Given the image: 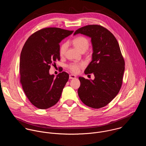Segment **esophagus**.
I'll list each match as a JSON object with an SVG mask.
<instances>
[{
  "label": "esophagus",
  "instance_id": "esophagus-1",
  "mask_svg": "<svg viewBox=\"0 0 146 146\" xmlns=\"http://www.w3.org/2000/svg\"><path fill=\"white\" fill-rule=\"evenodd\" d=\"M69 78L70 79H75V78H76V76L75 75H72V74H71V75H70V76H69Z\"/></svg>",
  "mask_w": 146,
  "mask_h": 146
}]
</instances>
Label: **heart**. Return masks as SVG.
<instances>
[{
	"mask_svg": "<svg viewBox=\"0 0 146 146\" xmlns=\"http://www.w3.org/2000/svg\"><path fill=\"white\" fill-rule=\"evenodd\" d=\"M72 44L75 46V48H76L81 52L86 51L89 45V42L88 40L84 36H78L74 39L72 40ZM67 47V44L66 42L63 43L61 45L60 49V56H62L64 55L66 50ZM84 66V63H73L69 64L68 67L71 72L75 74H77L80 71V69L82 67H83Z\"/></svg>",
	"mask_w": 146,
	"mask_h": 146,
	"instance_id": "obj_1",
	"label": "heart"
}]
</instances>
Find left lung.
<instances>
[{"label": "left lung", "instance_id": "1", "mask_svg": "<svg viewBox=\"0 0 146 146\" xmlns=\"http://www.w3.org/2000/svg\"><path fill=\"white\" fill-rule=\"evenodd\" d=\"M82 34L91 38L92 60L85 70L87 75L93 73L94 80L79 77L78 93L81 101L88 107L100 108L108 104L121 88L125 62L119 43L107 29L91 25L78 29L74 35Z\"/></svg>", "mask_w": 146, "mask_h": 146}]
</instances>
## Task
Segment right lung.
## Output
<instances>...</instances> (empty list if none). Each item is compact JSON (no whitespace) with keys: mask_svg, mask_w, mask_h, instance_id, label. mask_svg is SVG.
<instances>
[{"mask_svg":"<svg viewBox=\"0 0 146 146\" xmlns=\"http://www.w3.org/2000/svg\"><path fill=\"white\" fill-rule=\"evenodd\" d=\"M73 31L48 27L32 34L20 55V82L30 102L40 109L56 104L69 75L63 71L54 78L49 74L51 64L60 60V43Z\"/></svg>","mask_w":146,"mask_h":146,"instance_id":"add662e5","label":"right lung"}]
</instances>
